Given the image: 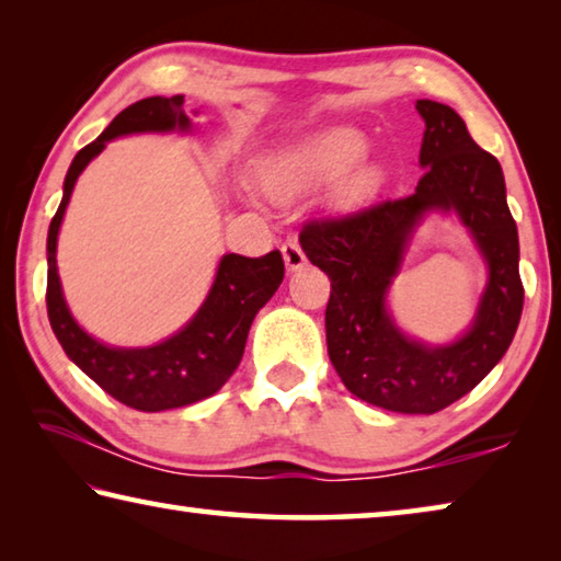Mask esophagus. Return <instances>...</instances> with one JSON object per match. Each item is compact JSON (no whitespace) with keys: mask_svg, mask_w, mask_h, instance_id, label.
<instances>
[{"mask_svg":"<svg viewBox=\"0 0 561 561\" xmlns=\"http://www.w3.org/2000/svg\"><path fill=\"white\" fill-rule=\"evenodd\" d=\"M282 254H284V264H287L289 272L301 270L307 264V254L301 252V247L297 240H287L282 244Z\"/></svg>","mask_w":561,"mask_h":561,"instance_id":"1","label":"esophagus"}]
</instances>
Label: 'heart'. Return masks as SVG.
<instances>
[{
	"mask_svg": "<svg viewBox=\"0 0 561 561\" xmlns=\"http://www.w3.org/2000/svg\"><path fill=\"white\" fill-rule=\"evenodd\" d=\"M366 153L368 140L364 133L354 128H334L274 156L264 170V180L277 195H297L348 173L366 158ZM378 185H381L378 170L364 165L341 183L339 195L346 203H358L374 195Z\"/></svg>",
	"mask_w": 561,
	"mask_h": 561,
	"instance_id": "obj_1",
	"label": "heart"
}]
</instances>
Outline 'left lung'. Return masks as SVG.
<instances>
[{
  "label": "left lung",
  "instance_id": "1",
  "mask_svg": "<svg viewBox=\"0 0 561 561\" xmlns=\"http://www.w3.org/2000/svg\"><path fill=\"white\" fill-rule=\"evenodd\" d=\"M425 121L413 195L344 217L309 220L299 242L331 279L327 346L341 381L360 401L396 413H438L470 393L505 356L522 317L517 225L495 156L470 138L465 121L438 101H417ZM455 209L489 262L491 279L473 327L453 345L408 340L385 309L414 225L425 211Z\"/></svg>",
  "mask_w": 561,
  "mask_h": 561
}]
</instances>
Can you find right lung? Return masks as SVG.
I'll return each mask as SVG.
<instances>
[{
	"label": "right lung",
	"mask_w": 561,
	"mask_h": 561,
	"mask_svg": "<svg viewBox=\"0 0 561 561\" xmlns=\"http://www.w3.org/2000/svg\"><path fill=\"white\" fill-rule=\"evenodd\" d=\"M183 103V96H150L136 101L121 111L93 144L81 148L66 173L61 205L49 225V240H46V262H49L46 311L66 356L116 401L146 413L183 408L220 391L240 366L252 319L284 279L279 250L264 257L225 254L213 289L197 314L175 336L148 348H113L76 324L66 307L59 272H56V237H59L76 180L113 138L128 136V133L187 130L190 118L185 116Z\"/></svg>",
	"instance_id": "1"
}]
</instances>
